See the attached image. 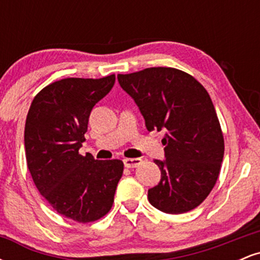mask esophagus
<instances>
[{
	"label": "esophagus",
	"instance_id": "34e87169",
	"mask_svg": "<svg viewBox=\"0 0 260 260\" xmlns=\"http://www.w3.org/2000/svg\"><path fill=\"white\" fill-rule=\"evenodd\" d=\"M140 162H142V160L138 159V157H137V159H124L123 160L124 166H126V168H128V169L137 168V166L140 165Z\"/></svg>",
	"mask_w": 260,
	"mask_h": 260
}]
</instances>
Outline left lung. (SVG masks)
<instances>
[{
	"label": "left lung",
	"mask_w": 260,
	"mask_h": 260,
	"mask_svg": "<svg viewBox=\"0 0 260 260\" xmlns=\"http://www.w3.org/2000/svg\"><path fill=\"white\" fill-rule=\"evenodd\" d=\"M118 83L138 105L148 131H165L164 161L150 204L166 214H182L204 202L219 177L223 136L208 91L190 74L151 67L118 74Z\"/></svg>",
	"instance_id": "left-lung-1"
}]
</instances>
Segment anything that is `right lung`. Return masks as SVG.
<instances>
[{
	"mask_svg": "<svg viewBox=\"0 0 260 260\" xmlns=\"http://www.w3.org/2000/svg\"><path fill=\"white\" fill-rule=\"evenodd\" d=\"M115 79L111 74L53 82L38 92L26 116L25 157L32 181L58 214L74 221L105 216L123 174L121 160L79 154L92 107L109 94Z\"/></svg>",
	"mask_w": 260,
	"mask_h": 260,
	"instance_id": "right-lung-1",
	"label": "right lung"
}]
</instances>
